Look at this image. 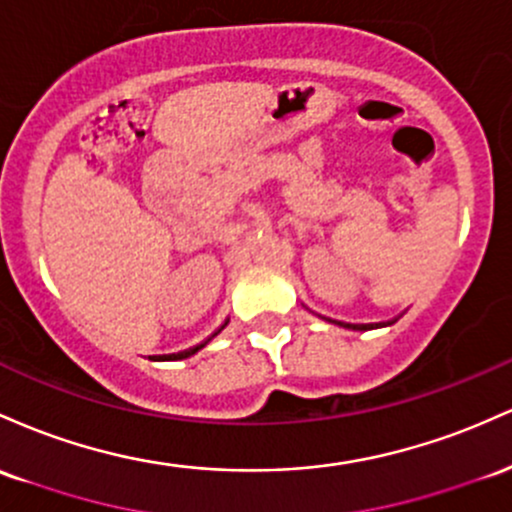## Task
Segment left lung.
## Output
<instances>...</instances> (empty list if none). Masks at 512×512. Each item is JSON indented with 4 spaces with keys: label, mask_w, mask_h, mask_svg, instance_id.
Here are the masks:
<instances>
[{
    "label": "left lung",
    "mask_w": 512,
    "mask_h": 512,
    "mask_svg": "<svg viewBox=\"0 0 512 512\" xmlns=\"http://www.w3.org/2000/svg\"><path fill=\"white\" fill-rule=\"evenodd\" d=\"M321 319H326V317H321ZM326 321H331V324L343 326V329H353V331H370V329H380V326H389V324H394L396 319H392V321H380V324H346V321H336V319H326Z\"/></svg>",
    "instance_id": "obj_1"
}]
</instances>
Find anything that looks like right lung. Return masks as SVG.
Masks as SVG:
<instances>
[{"label":"right lung","instance_id":"right-lung-1","mask_svg":"<svg viewBox=\"0 0 512 512\" xmlns=\"http://www.w3.org/2000/svg\"><path fill=\"white\" fill-rule=\"evenodd\" d=\"M229 324V319L225 321V324H222L220 326V329H217L215 333H212V336H208V338H205V341L203 343H198V346H193V348H188V350H181V353H171V355H152V360H186V358H191V355H195V353H198V350L200 348H205V346H208V343L212 341V338H215L217 336V333H220L222 329H225V326Z\"/></svg>","mask_w":512,"mask_h":512}]
</instances>
